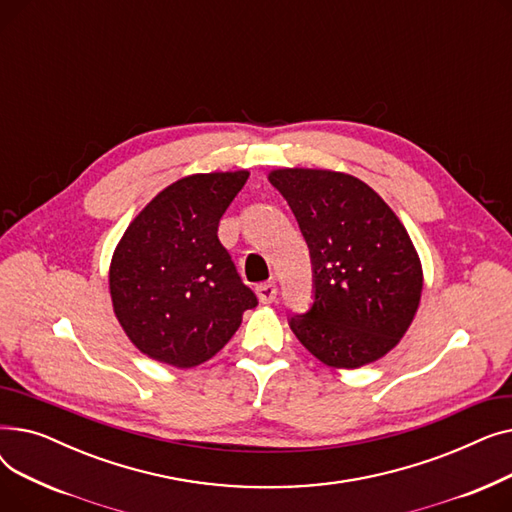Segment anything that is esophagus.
Returning <instances> with one entry per match:
<instances>
[{
	"instance_id": "34e87169",
	"label": "esophagus",
	"mask_w": 512,
	"mask_h": 512,
	"mask_svg": "<svg viewBox=\"0 0 512 512\" xmlns=\"http://www.w3.org/2000/svg\"><path fill=\"white\" fill-rule=\"evenodd\" d=\"M257 297H259V301L261 303H274L276 301V297H278V286L274 284V282H263V284H259L257 288Z\"/></svg>"
}]
</instances>
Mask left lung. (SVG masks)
<instances>
[{"label":"left lung","mask_w":512,"mask_h":512,"mask_svg":"<svg viewBox=\"0 0 512 512\" xmlns=\"http://www.w3.org/2000/svg\"><path fill=\"white\" fill-rule=\"evenodd\" d=\"M313 265V305L290 330L321 363L357 369L405 336L417 313L423 272L396 213L371 186L330 170H274Z\"/></svg>","instance_id":"obj_1"}]
</instances>
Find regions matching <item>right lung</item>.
I'll return each instance as SVG.
<instances>
[{
  "instance_id": "obj_1",
  "label": "right lung",
  "mask_w": 512,
  "mask_h": 512,
  "mask_svg": "<svg viewBox=\"0 0 512 512\" xmlns=\"http://www.w3.org/2000/svg\"><path fill=\"white\" fill-rule=\"evenodd\" d=\"M249 172L193 174L164 188L126 228L110 265L120 326L147 357L188 369L220 353L257 307L218 238Z\"/></svg>"
}]
</instances>
